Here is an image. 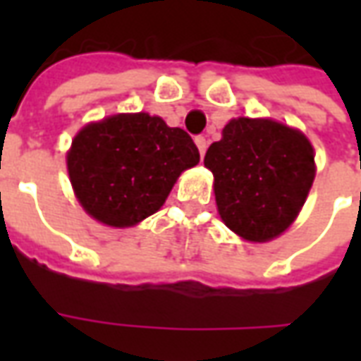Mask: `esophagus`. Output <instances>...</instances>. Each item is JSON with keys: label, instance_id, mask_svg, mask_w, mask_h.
<instances>
[{"label": "esophagus", "instance_id": "obj_1", "mask_svg": "<svg viewBox=\"0 0 361 361\" xmlns=\"http://www.w3.org/2000/svg\"><path fill=\"white\" fill-rule=\"evenodd\" d=\"M195 145H197V149H199V152H201V157H204V152H207V147H209V141H207V137H203V135L195 137Z\"/></svg>", "mask_w": 361, "mask_h": 361}]
</instances>
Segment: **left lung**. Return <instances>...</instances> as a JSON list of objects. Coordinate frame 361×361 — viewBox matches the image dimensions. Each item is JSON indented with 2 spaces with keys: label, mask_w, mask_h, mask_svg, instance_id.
Here are the masks:
<instances>
[{
  "label": "left lung",
  "mask_w": 361,
  "mask_h": 361,
  "mask_svg": "<svg viewBox=\"0 0 361 361\" xmlns=\"http://www.w3.org/2000/svg\"><path fill=\"white\" fill-rule=\"evenodd\" d=\"M313 158V147L295 129L272 119H232L204 154L224 224L251 242L282 234L310 193Z\"/></svg>",
  "instance_id": "obj_1"
}]
</instances>
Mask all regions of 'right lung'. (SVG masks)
<instances>
[{
  "label": "right lung",
  "instance_id": "obj_1",
  "mask_svg": "<svg viewBox=\"0 0 361 361\" xmlns=\"http://www.w3.org/2000/svg\"><path fill=\"white\" fill-rule=\"evenodd\" d=\"M199 149L180 127L149 114H119L75 137L67 170L82 209L108 226H133L164 204Z\"/></svg>",
  "mask_w": 361,
  "mask_h": 361
}]
</instances>
